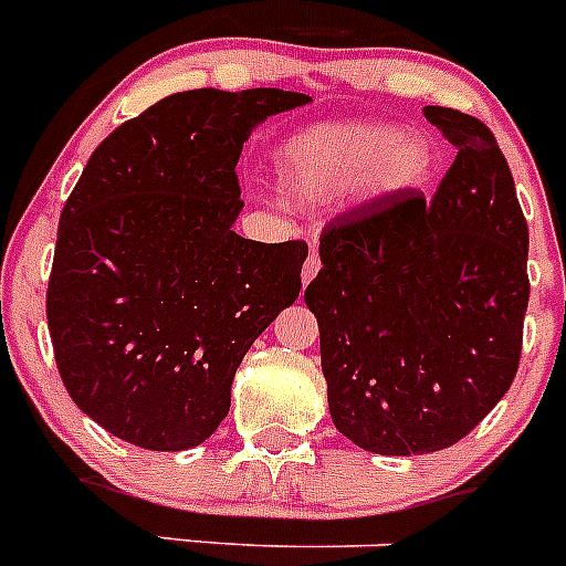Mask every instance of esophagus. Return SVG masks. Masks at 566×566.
<instances>
[{
  "label": "esophagus",
  "instance_id": "obj_1",
  "mask_svg": "<svg viewBox=\"0 0 566 566\" xmlns=\"http://www.w3.org/2000/svg\"><path fill=\"white\" fill-rule=\"evenodd\" d=\"M317 272H319V254H317V249H312V254H308L306 263H303V283L308 286V283L317 277Z\"/></svg>",
  "mask_w": 566,
  "mask_h": 566
}]
</instances>
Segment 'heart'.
Listing matches in <instances>:
<instances>
[{"mask_svg": "<svg viewBox=\"0 0 566 566\" xmlns=\"http://www.w3.org/2000/svg\"><path fill=\"white\" fill-rule=\"evenodd\" d=\"M437 169L431 135L382 122L314 124L277 149L280 184L303 203H328L354 192L388 201L424 189Z\"/></svg>", "mask_w": 566, "mask_h": 566, "instance_id": "1", "label": "heart"}]
</instances>
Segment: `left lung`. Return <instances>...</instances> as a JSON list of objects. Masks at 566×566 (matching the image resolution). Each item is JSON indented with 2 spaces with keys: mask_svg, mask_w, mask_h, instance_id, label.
I'll return each instance as SVG.
<instances>
[{
  "mask_svg": "<svg viewBox=\"0 0 566 566\" xmlns=\"http://www.w3.org/2000/svg\"><path fill=\"white\" fill-rule=\"evenodd\" d=\"M422 113L457 147L431 203L411 192L334 218L306 289L332 422L382 457L451 448L493 411L530 300L527 221L496 138L459 109Z\"/></svg>",
  "mask_w": 566,
  "mask_h": 566,
  "instance_id": "1",
  "label": "left lung"
}]
</instances>
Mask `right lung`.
<instances>
[{
  "label": "right lung",
  "instance_id": "right-lung-1",
  "mask_svg": "<svg viewBox=\"0 0 566 566\" xmlns=\"http://www.w3.org/2000/svg\"><path fill=\"white\" fill-rule=\"evenodd\" d=\"M312 98L187 90L90 155L59 221L48 326L73 402L147 451H187L227 419L240 359L300 294L303 240L234 232L243 142Z\"/></svg>",
  "mask_w": 566,
  "mask_h": 566
}]
</instances>
